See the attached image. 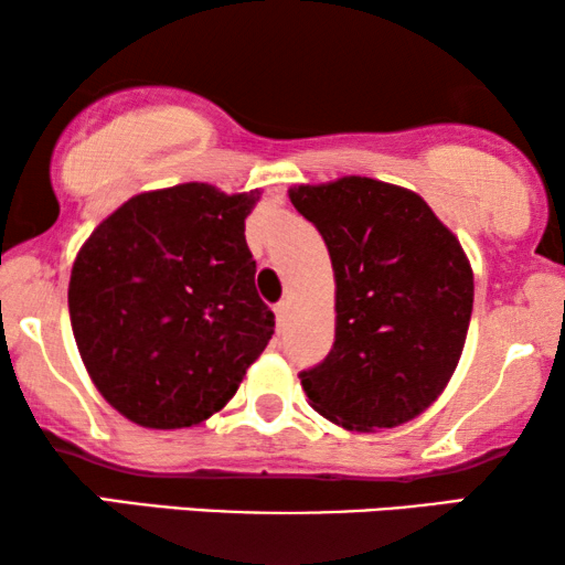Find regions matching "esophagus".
I'll return each mask as SVG.
<instances>
[{"instance_id":"esophagus-1","label":"esophagus","mask_w":565,"mask_h":565,"mask_svg":"<svg viewBox=\"0 0 565 565\" xmlns=\"http://www.w3.org/2000/svg\"><path fill=\"white\" fill-rule=\"evenodd\" d=\"M275 319H277V327H282L285 319H288V303H277L275 306Z\"/></svg>"}]
</instances>
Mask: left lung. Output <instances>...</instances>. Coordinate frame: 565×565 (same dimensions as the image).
I'll use <instances>...</instances> for the list:
<instances>
[{
	"mask_svg": "<svg viewBox=\"0 0 565 565\" xmlns=\"http://www.w3.org/2000/svg\"><path fill=\"white\" fill-rule=\"evenodd\" d=\"M334 269V347L300 373L308 404L350 431L393 429L443 396L466 347L473 269L416 192L370 177L288 190Z\"/></svg>",
	"mask_w": 565,
	"mask_h": 565,
	"instance_id": "1",
	"label": "left lung"
}]
</instances>
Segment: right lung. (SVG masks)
<instances>
[{"mask_svg":"<svg viewBox=\"0 0 565 565\" xmlns=\"http://www.w3.org/2000/svg\"><path fill=\"white\" fill-rule=\"evenodd\" d=\"M259 195L205 182L141 192L76 254V347L95 388L138 427H195L221 412L273 339L244 236Z\"/></svg>","mask_w":565,"mask_h":565,"instance_id":"right-lung-1","label":"right lung"}]
</instances>
